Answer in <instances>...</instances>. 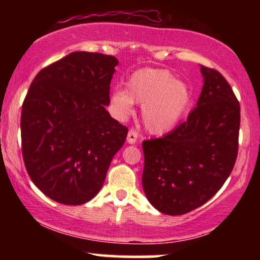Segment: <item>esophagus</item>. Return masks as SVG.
Here are the masks:
<instances>
[{"instance_id": "34e87169", "label": "esophagus", "mask_w": 260, "mask_h": 260, "mask_svg": "<svg viewBox=\"0 0 260 260\" xmlns=\"http://www.w3.org/2000/svg\"><path fill=\"white\" fill-rule=\"evenodd\" d=\"M137 137H138V134L135 131L134 129H130L129 133H127V136H126V142L129 144H135L137 141Z\"/></svg>"}]
</instances>
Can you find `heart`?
<instances>
[{"instance_id":"obj_1","label":"heart","mask_w":260,"mask_h":260,"mask_svg":"<svg viewBox=\"0 0 260 260\" xmlns=\"http://www.w3.org/2000/svg\"><path fill=\"white\" fill-rule=\"evenodd\" d=\"M112 111L120 120L134 112V103L142 104V120L148 133L165 135L172 131L190 104V90L182 80L175 79L168 70L144 67L131 74L126 90H112Z\"/></svg>"}]
</instances>
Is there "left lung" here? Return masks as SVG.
Wrapping results in <instances>:
<instances>
[{"label": "left lung", "mask_w": 260, "mask_h": 260, "mask_svg": "<svg viewBox=\"0 0 260 260\" xmlns=\"http://www.w3.org/2000/svg\"><path fill=\"white\" fill-rule=\"evenodd\" d=\"M200 71L204 86L186 122L142 144L145 197L168 215L184 214L214 197L238 155L239 102L218 71L202 65Z\"/></svg>", "instance_id": "8db88e82"}]
</instances>
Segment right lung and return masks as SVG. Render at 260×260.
Wrapping results in <instances>:
<instances>
[{"label":"right lung","mask_w":260,"mask_h":260,"mask_svg":"<svg viewBox=\"0 0 260 260\" xmlns=\"http://www.w3.org/2000/svg\"><path fill=\"white\" fill-rule=\"evenodd\" d=\"M118 60L73 52L42 69L21 113L22 156L28 175L62 205H83L101 190L127 129L106 111Z\"/></svg>","instance_id":"right-lung-1"}]
</instances>
